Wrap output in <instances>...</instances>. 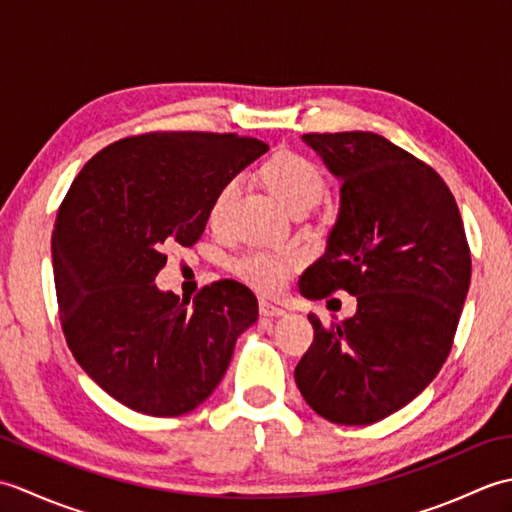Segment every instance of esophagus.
Returning <instances> with one entry per match:
<instances>
[{
  "label": "esophagus",
  "mask_w": 512,
  "mask_h": 512,
  "mask_svg": "<svg viewBox=\"0 0 512 512\" xmlns=\"http://www.w3.org/2000/svg\"><path fill=\"white\" fill-rule=\"evenodd\" d=\"M259 314H264V317H284L286 310L275 306V303H270L266 299H259Z\"/></svg>",
  "instance_id": "obj_1"
}]
</instances>
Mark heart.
I'll use <instances>...</instances> for the list:
<instances>
[{
  "label": "heart",
  "mask_w": 512,
  "mask_h": 512,
  "mask_svg": "<svg viewBox=\"0 0 512 512\" xmlns=\"http://www.w3.org/2000/svg\"><path fill=\"white\" fill-rule=\"evenodd\" d=\"M262 180L292 213L301 209L308 211L325 193V176L321 167L308 156L297 154V151H281V154L270 158L262 167ZM239 189H242V182L237 176L226 178L220 184L209 206L211 226H224L237 202ZM299 262L301 257L297 253L255 248L233 259L231 268L248 286L264 292H275L286 284L290 270L299 266Z\"/></svg>",
  "instance_id": "obj_1"
}]
</instances>
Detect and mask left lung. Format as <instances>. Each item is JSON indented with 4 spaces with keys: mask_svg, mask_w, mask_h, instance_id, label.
Masks as SVG:
<instances>
[{
    "mask_svg": "<svg viewBox=\"0 0 512 512\" xmlns=\"http://www.w3.org/2000/svg\"><path fill=\"white\" fill-rule=\"evenodd\" d=\"M341 180L328 248L299 281L308 299L336 290L356 314L314 341L295 369L308 405L336 424H372L438 376L471 284L464 224L436 171L372 132L303 134Z\"/></svg>",
    "mask_w": 512,
    "mask_h": 512,
    "instance_id": "1",
    "label": "left lung"
}]
</instances>
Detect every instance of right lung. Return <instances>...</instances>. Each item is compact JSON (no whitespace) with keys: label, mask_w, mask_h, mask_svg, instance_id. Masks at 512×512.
I'll list each match as a JSON object with an SVG mask.
<instances>
[{"label":"right lung","mask_w":512,"mask_h":512,"mask_svg":"<svg viewBox=\"0 0 512 512\" xmlns=\"http://www.w3.org/2000/svg\"><path fill=\"white\" fill-rule=\"evenodd\" d=\"M257 138L151 132L101 149L52 231L65 341L96 385L147 416L193 411L220 385L257 299L233 279L180 299L154 284L173 244L204 233L220 184L266 154Z\"/></svg>","instance_id":"right-lung-1"}]
</instances>
